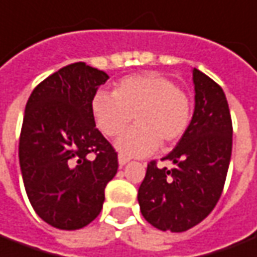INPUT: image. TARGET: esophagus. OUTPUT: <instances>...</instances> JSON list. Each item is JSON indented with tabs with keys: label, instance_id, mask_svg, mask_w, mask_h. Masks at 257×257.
Masks as SVG:
<instances>
[{
	"label": "esophagus",
	"instance_id": "obj_1",
	"mask_svg": "<svg viewBox=\"0 0 257 257\" xmlns=\"http://www.w3.org/2000/svg\"><path fill=\"white\" fill-rule=\"evenodd\" d=\"M129 161H131V159L126 157V156H123V154H119V156H118V163H119V166L121 167H123L125 164H128Z\"/></svg>",
	"mask_w": 257,
	"mask_h": 257
}]
</instances>
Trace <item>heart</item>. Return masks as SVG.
Here are the masks:
<instances>
[{"label":"heart","instance_id":"obj_1","mask_svg":"<svg viewBox=\"0 0 257 257\" xmlns=\"http://www.w3.org/2000/svg\"><path fill=\"white\" fill-rule=\"evenodd\" d=\"M91 114L107 138H116L132 116L136 125L116 142L126 156H146L172 146L186 134L192 119V101L175 82L157 72L119 79L112 94L98 91L91 100Z\"/></svg>","mask_w":257,"mask_h":257}]
</instances>
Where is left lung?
<instances>
[{"mask_svg": "<svg viewBox=\"0 0 257 257\" xmlns=\"http://www.w3.org/2000/svg\"><path fill=\"white\" fill-rule=\"evenodd\" d=\"M195 112L186 134L163 161L147 164L138 200L142 216L161 231L184 232L203 221L221 196L231 150L232 121L224 91L193 68Z\"/></svg>", "mask_w": 257, "mask_h": 257, "instance_id": "obj_1", "label": "left lung"}]
</instances>
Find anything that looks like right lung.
I'll use <instances>...</instances> for the list:
<instances>
[{"label": "right lung", "mask_w": 257, "mask_h": 257, "mask_svg": "<svg viewBox=\"0 0 257 257\" xmlns=\"http://www.w3.org/2000/svg\"><path fill=\"white\" fill-rule=\"evenodd\" d=\"M108 75L85 62L61 68L32 91L19 138L30 204L41 220L79 229L100 214L118 154L96 128L91 100Z\"/></svg>", "instance_id": "right-lung-1"}]
</instances>
